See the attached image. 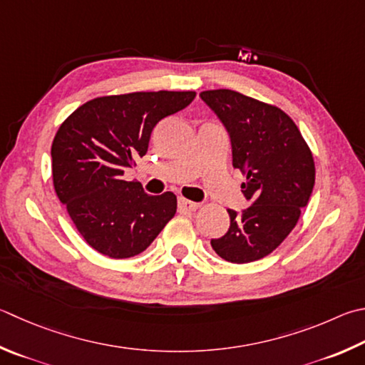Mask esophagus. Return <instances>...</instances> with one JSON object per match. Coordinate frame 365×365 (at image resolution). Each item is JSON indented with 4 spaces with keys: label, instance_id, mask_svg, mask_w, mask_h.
Wrapping results in <instances>:
<instances>
[{
    "label": "esophagus",
    "instance_id": "34e87169",
    "mask_svg": "<svg viewBox=\"0 0 365 365\" xmlns=\"http://www.w3.org/2000/svg\"><path fill=\"white\" fill-rule=\"evenodd\" d=\"M196 209H197L196 202L185 200V197H180V200H178V210L180 212H185V214H187V212H193Z\"/></svg>",
    "mask_w": 365,
    "mask_h": 365
}]
</instances>
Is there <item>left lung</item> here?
I'll list each match as a JSON object with an SVG mask.
<instances>
[{
	"instance_id": "1",
	"label": "left lung",
	"mask_w": 365,
	"mask_h": 365,
	"mask_svg": "<svg viewBox=\"0 0 365 365\" xmlns=\"http://www.w3.org/2000/svg\"><path fill=\"white\" fill-rule=\"evenodd\" d=\"M227 128L233 165L246 175L241 188L252 205L228 209L230 228L212 240L223 260L249 263L271 254L286 240L314 187L313 153L297 124L274 105L231 89L201 92Z\"/></svg>"
}]
</instances>
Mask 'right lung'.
Wrapping results in <instances>:
<instances>
[{
  "instance_id": "right-lung-1",
  "label": "right lung",
  "mask_w": 365,
  "mask_h": 365,
  "mask_svg": "<svg viewBox=\"0 0 365 365\" xmlns=\"http://www.w3.org/2000/svg\"><path fill=\"white\" fill-rule=\"evenodd\" d=\"M195 97L193 91L97 97L61 124L51 148L52 180L92 249L110 258L138 255L175 215L174 193L150 196L123 175L147 153L155 125Z\"/></svg>"
}]
</instances>
